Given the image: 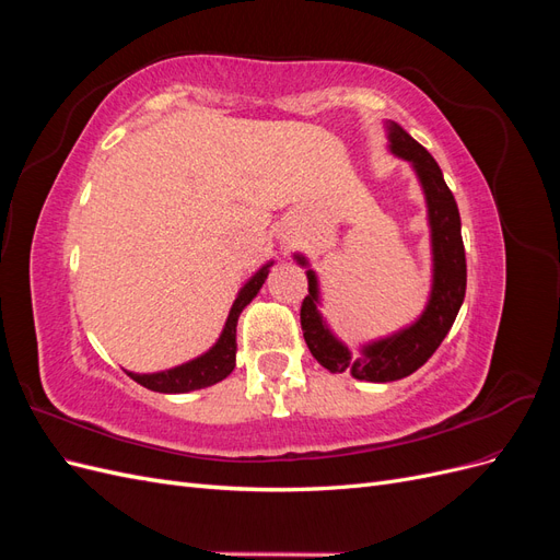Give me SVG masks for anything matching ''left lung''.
I'll use <instances>...</instances> for the list:
<instances>
[{
    "instance_id": "8db88e82",
    "label": "left lung",
    "mask_w": 560,
    "mask_h": 560,
    "mask_svg": "<svg viewBox=\"0 0 560 560\" xmlns=\"http://www.w3.org/2000/svg\"><path fill=\"white\" fill-rule=\"evenodd\" d=\"M385 128L389 151L397 159L411 163L420 189L425 194L432 243V290L425 311L409 327L364 343L360 354H352L343 341H338L319 313L322 301L315 270L303 254H294L296 264L308 268V296L301 303V329L313 358L331 374H350L352 378L369 383L399 381L425 364L451 331L467 287L460 212H457L455 198L444 182L442 167L399 124L387 121Z\"/></svg>"
}]
</instances>
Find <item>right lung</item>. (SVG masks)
<instances>
[{
	"mask_svg": "<svg viewBox=\"0 0 560 560\" xmlns=\"http://www.w3.org/2000/svg\"><path fill=\"white\" fill-rule=\"evenodd\" d=\"M270 266H273V261L264 264L257 273H254L241 287V292H238V296H235L233 306L229 311L226 325H224L222 334H219L217 343L208 352H202L200 358L184 362L179 366L156 371V374H135V371H126V374L135 383L144 385L147 389H154V393H165V395L191 393V389L210 387L219 381H224L235 369V350H238V346H235V327H238V317L247 303L259 294L261 284L268 278Z\"/></svg>",
	"mask_w": 560,
	"mask_h": 560,
	"instance_id": "1",
	"label": "right lung"
}]
</instances>
